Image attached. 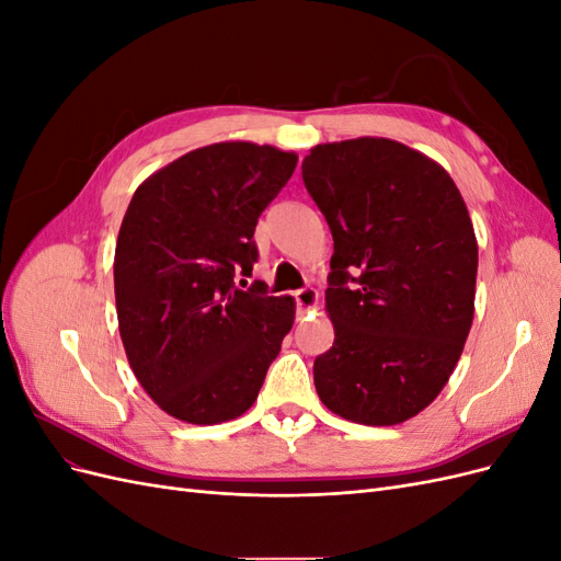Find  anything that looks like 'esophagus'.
Returning a JSON list of instances; mask_svg holds the SVG:
<instances>
[{"instance_id":"34e87169","label":"esophagus","mask_w":561,"mask_h":561,"mask_svg":"<svg viewBox=\"0 0 561 561\" xmlns=\"http://www.w3.org/2000/svg\"><path fill=\"white\" fill-rule=\"evenodd\" d=\"M295 301H297V313L304 316L318 304V290H313V287H301V290L295 293Z\"/></svg>"}]
</instances>
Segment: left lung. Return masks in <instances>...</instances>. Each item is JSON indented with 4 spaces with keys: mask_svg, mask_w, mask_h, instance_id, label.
<instances>
[{
    "mask_svg": "<svg viewBox=\"0 0 561 561\" xmlns=\"http://www.w3.org/2000/svg\"><path fill=\"white\" fill-rule=\"evenodd\" d=\"M301 178L334 239L318 398L396 426L445 388L472 325L478 241L463 196L443 165L386 138L318 145Z\"/></svg>",
    "mask_w": 561,
    "mask_h": 561,
    "instance_id": "obj_1",
    "label": "left lung"
}]
</instances>
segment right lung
<instances>
[{"mask_svg":"<svg viewBox=\"0 0 561 561\" xmlns=\"http://www.w3.org/2000/svg\"><path fill=\"white\" fill-rule=\"evenodd\" d=\"M297 154L217 142L135 190L114 252L118 332L147 396L171 416L213 426L248 412L295 322L293 297L264 283L254 227L293 178Z\"/></svg>","mask_w":561,"mask_h":561,"instance_id":"1","label":"right lung"}]
</instances>
